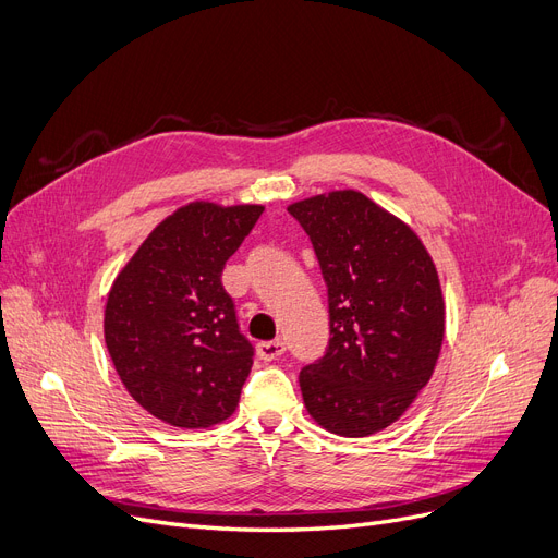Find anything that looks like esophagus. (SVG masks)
<instances>
[{
  "mask_svg": "<svg viewBox=\"0 0 558 558\" xmlns=\"http://www.w3.org/2000/svg\"><path fill=\"white\" fill-rule=\"evenodd\" d=\"M286 352V343L283 341H263L258 343V356L263 362H272L277 356H281Z\"/></svg>",
  "mask_w": 558,
  "mask_h": 558,
  "instance_id": "1",
  "label": "esophagus"
}]
</instances>
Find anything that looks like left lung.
<instances>
[{"label":"left lung","instance_id":"1","mask_svg":"<svg viewBox=\"0 0 558 558\" xmlns=\"http://www.w3.org/2000/svg\"><path fill=\"white\" fill-rule=\"evenodd\" d=\"M314 244L329 302V345L300 371L306 412L341 437L405 414L444 341L437 267L418 235L356 190L288 206Z\"/></svg>","mask_w":558,"mask_h":558}]
</instances>
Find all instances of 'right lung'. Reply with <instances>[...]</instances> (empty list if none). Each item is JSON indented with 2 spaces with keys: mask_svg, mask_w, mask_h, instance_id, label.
<instances>
[{
  "mask_svg": "<svg viewBox=\"0 0 558 558\" xmlns=\"http://www.w3.org/2000/svg\"><path fill=\"white\" fill-rule=\"evenodd\" d=\"M263 206L192 202L155 227L109 288L105 343L128 393L175 428L229 418L254 364L225 263Z\"/></svg>",
  "mask_w": 558,
  "mask_h": 558,
  "instance_id": "obj_1",
  "label": "right lung"
}]
</instances>
